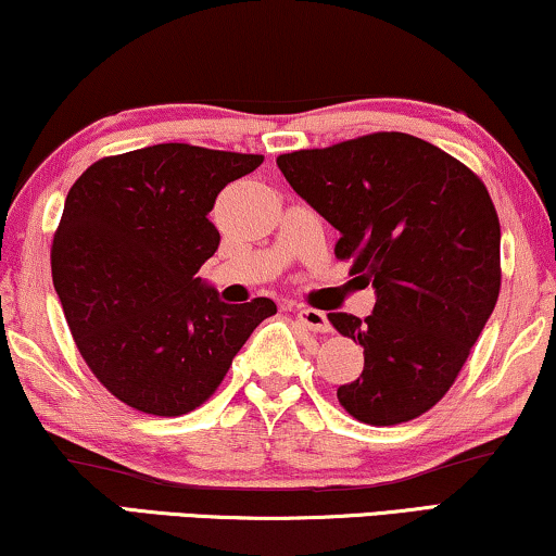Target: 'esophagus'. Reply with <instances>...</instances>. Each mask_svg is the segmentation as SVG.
Segmentation results:
<instances>
[{"instance_id": "obj_1", "label": "esophagus", "mask_w": 556, "mask_h": 556, "mask_svg": "<svg viewBox=\"0 0 556 556\" xmlns=\"http://www.w3.org/2000/svg\"><path fill=\"white\" fill-rule=\"evenodd\" d=\"M298 320L313 333H328L330 323L328 315L323 311H315V307H298Z\"/></svg>"}]
</instances>
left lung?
Wrapping results in <instances>:
<instances>
[{
  "instance_id": "8db88e82",
  "label": "left lung",
  "mask_w": 556,
  "mask_h": 556,
  "mask_svg": "<svg viewBox=\"0 0 556 556\" xmlns=\"http://www.w3.org/2000/svg\"><path fill=\"white\" fill-rule=\"evenodd\" d=\"M285 179L339 230L333 254L377 290L359 320L330 326L364 346L339 403L369 426L424 416L446 395L501 294V220L472 168L407 132H369L277 156Z\"/></svg>"
}]
</instances>
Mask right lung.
<instances>
[{"instance_id":"add662e5","label":"right lung","mask_w":556,"mask_h":556,"mask_svg":"<svg viewBox=\"0 0 556 556\" xmlns=\"http://www.w3.org/2000/svg\"><path fill=\"white\" fill-rule=\"evenodd\" d=\"M262 161L159 143L94 161L68 189L53 287L81 359L121 403L161 418L194 410L277 313L269 298L226 305L197 277L220 245L215 197Z\"/></svg>"}]
</instances>
